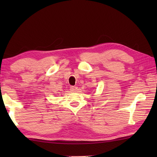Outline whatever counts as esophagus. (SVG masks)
<instances>
[{
	"label": "esophagus",
	"instance_id": "esophagus-1",
	"mask_svg": "<svg viewBox=\"0 0 157 157\" xmlns=\"http://www.w3.org/2000/svg\"><path fill=\"white\" fill-rule=\"evenodd\" d=\"M70 89H71V91H76V90L78 89V87L75 86H71Z\"/></svg>",
	"mask_w": 157,
	"mask_h": 157
}]
</instances>
